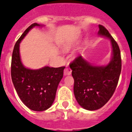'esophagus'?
<instances>
[{"label":"esophagus","instance_id":"esophagus-1","mask_svg":"<svg viewBox=\"0 0 132 132\" xmlns=\"http://www.w3.org/2000/svg\"><path fill=\"white\" fill-rule=\"evenodd\" d=\"M72 73V70L70 68L66 67L64 70V75L65 76H70Z\"/></svg>","mask_w":132,"mask_h":132}]
</instances>
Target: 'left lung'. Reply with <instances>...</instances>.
<instances>
[{
  "label": "left lung",
  "mask_w": 132,
  "mask_h": 132,
  "mask_svg": "<svg viewBox=\"0 0 132 132\" xmlns=\"http://www.w3.org/2000/svg\"><path fill=\"white\" fill-rule=\"evenodd\" d=\"M98 35L110 39L111 61L105 66L93 65L79 56L70 64L74 79L73 93L77 103L87 110L103 107L113 96L121 70V53L118 45L108 31L99 25Z\"/></svg>",
  "instance_id": "left-lung-1"
}]
</instances>
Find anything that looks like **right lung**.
<instances>
[{
  "instance_id": "1",
  "label": "right lung",
  "mask_w": 132,
  "mask_h": 132,
  "mask_svg": "<svg viewBox=\"0 0 132 132\" xmlns=\"http://www.w3.org/2000/svg\"><path fill=\"white\" fill-rule=\"evenodd\" d=\"M35 26H43L32 24L15 44L11 61V77L22 103L30 110L42 111L48 109L53 104L58 86L63 77L65 67L54 68L45 66L32 70L23 65L19 53V44Z\"/></svg>"
}]
</instances>
